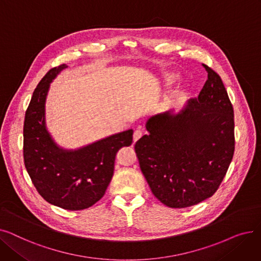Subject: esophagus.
<instances>
[{
	"instance_id": "1",
	"label": "esophagus",
	"mask_w": 261,
	"mask_h": 261,
	"mask_svg": "<svg viewBox=\"0 0 261 261\" xmlns=\"http://www.w3.org/2000/svg\"><path fill=\"white\" fill-rule=\"evenodd\" d=\"M143 136V131L141 129H136L133 133V142L135 143L136 141H139Z\"/></svg>"
}]
</instances>
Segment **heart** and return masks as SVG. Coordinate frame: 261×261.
Returning <instances> with one entry per match:
<instances>
[{
    "label": "heart",
    "mask_w": 261,
    "mask_h": 261,
    "mask_svg": "<svg viewBox=\"0 0 261 261\" xmlns=\"http://www.w3.org/2000/svg\"><path fill=\"white\" fill-rule=\"evenodd\" d=\"M176 78H177V75H174V74L168 75V76L166 77V81H167V82H173V81L176 80Z\"/></svg>",
    "instance_id": "heart-1"
}]
</instances>
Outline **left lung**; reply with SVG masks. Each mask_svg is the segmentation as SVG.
I'll use <instances>...</instances> for the list:
<instances>
[{
    "mask_svg": "<svg viewBox=\"0 0 261 261\" xmlns=\"http://www.w3.org/2000/svg\"><path fill=\"white\" fill-rule=\"evenodd\" d=\"M207 80L179 113L150 117L149 134L134 145L141 170L156 199L184 208L212 197L235 150L234 109L223 82L203 64Z\"/></svg>",
    "mask_w": 261,
    "mask_h": 261,
    "instance_id": "1",
    "label": "left lung"
}]
</instances>
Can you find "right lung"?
<instances>
[{
  "instance_id": "1",
  "label": "right lung",
  "mask_w": 261,
  "mask_h": 261,
  "mask_svg": "<svg viewBox=\"0 0 261 261\" xmlns=\"http://www.w3.org/2000/svg\"><path fill=\"white\" fill-rule=\"evenodd\" d=\"M67 67H53L41 79L25 113L23 156L25 168L39 195L55 206L81 211L99 201L113 176L118 150L130 146L133 130H127L77 150L54 142L45 126V99L49 84Z\"/></svg>"
}]
</instances>
